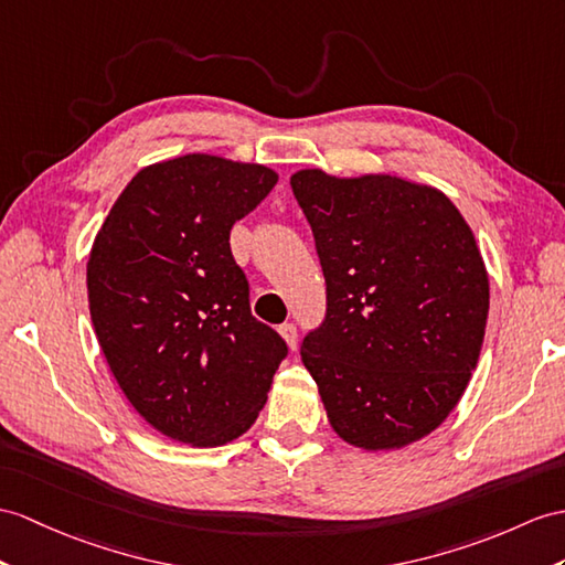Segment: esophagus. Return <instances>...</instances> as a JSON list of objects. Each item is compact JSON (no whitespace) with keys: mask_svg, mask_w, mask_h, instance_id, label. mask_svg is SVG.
I'll return each mask as SVG.
<instances>
[{"mask_svg":"<svg viewBox=\"0 0 565 565\" xmlns=\"http://www.w3.org/2000/svg\"><path fill=\"white\" fill-rule=\"evenodd\" d=\"M278 330H280V335L285 338L287 345L295 350L297 348V326L295 323H282Z\"/></svg>","mask_w":565,"mask_h":565,"instance_id":"esophagus-1","label":"esophagus"}]
</instances>
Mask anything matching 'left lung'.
I'll return each mask as SVG.
<instances>
[{
	"label": "left lung",
	"instance_id": "obj_1",
	"mask_svg": "<svg viewBox=\"0 0 565 565\" xmlns=\"http://www.w3.org/2000/svg\"><path fill=\"white\" fill-rule=\"evenodd\" d=\"M326 278L301 340L328 422L366 450L431 434L479 360L489 278L470 225L438 189L391 174L290 179Z\"/></svg>",
	"mask_w": 565,
	"mask_h": 565
}]
</instances>
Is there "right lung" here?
Here are the masks:
<instances>
[{
	"mask_svg": "<svg viewBox=\"0 0 565 565\" xmlns=\"http://www.w3.org/2000/svg\"><path fill=\"white\" fill-rule=\"evenodd\" d=\"M278 184L264 164L191 153L136 174L88 258L95 335L134 409L164 436L223 446L266 405L287 342L254 319L232 225Z\"/></svg>",
	"mask_w": 565,
	"mask_h": 565,
	"instance_id": "add662e5",
	"label": "right lung"
}]
</instances>
